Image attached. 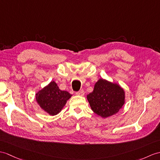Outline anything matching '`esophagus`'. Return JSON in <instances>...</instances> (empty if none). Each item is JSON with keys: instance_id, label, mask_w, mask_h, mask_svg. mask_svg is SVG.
<instances>
[{"instance_id": "1", "label": "esophagus", "mask_w": 160, "mask_h": 160, "mask_svg": "<svg viewBox=\"0 0 160 160\" xmlns=\"http://www.w3.org/2000/svg\"><path fill=\"white\" fill-rule=\"evenodd\" d=\"M76 94L77 95H80V96H84V91L83 90H81L78 92H76Z\"/></svg>"}]
</instances>
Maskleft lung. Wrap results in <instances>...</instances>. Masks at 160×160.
I'll return each mask as SVG.
<instances>
[{"label":"left lung","instance_id":"1","mask_svg":"<svg viewBox=\"0 0 160 160\" xmlns=\"http://www.w3.org/2000/svg\"><path fill=\"white\" fill-rule=\"evenodd\" d=\"M87 98L92 110L104 118L119 112L125 102V92L117 83L100 78Z\"/></svg>","mask_w":160,"mask_h":160}]
</instances>
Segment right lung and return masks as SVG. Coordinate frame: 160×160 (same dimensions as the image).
<instances>
[{
    "mask_svg": "<svg viewBox=\"0 0 160 160\" xmlns=\"http://www.w3.org/2000/svg\"><path fill=\"white\" fill-rule=\"evenodd\" d=\"M72 96L68 91H61L54 81H51L37 92L35 99L44 112L54 116L61 112Z\"/></svg>",
    "mask_w": 160,
    "mask_h": 160,
    "instance_id": "1",
    "label": "right lung"
}]
</instances>
